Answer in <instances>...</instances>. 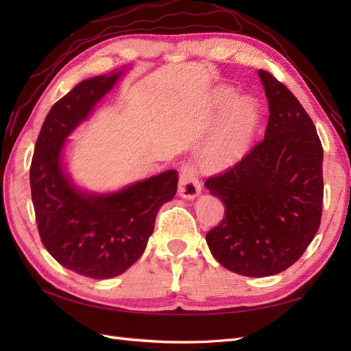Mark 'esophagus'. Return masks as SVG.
<instances>
[{"label":"esophagus","mask_w":351,"mask_h":351,"mask_svg":"<svg viewBox=\"0 0 351 351\" xmlns=\"http://www.w3.org/2000/svg\"><path fill=\"white\" fill-rule=\"evenodd\" d=\"M202 186L199 183L197 177L195 176L193 169L190 167H182L180 171V180H178V195L183 199L193 200L200 195Z\"/></svg>","instance_id":"obj_1"}]
</instances>
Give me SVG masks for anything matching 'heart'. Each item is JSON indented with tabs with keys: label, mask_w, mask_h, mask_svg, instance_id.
I'll list each match as a JSON object with an SVG mask.
<instances>
[{
	"label": "heart",
	"mask_w": 351,
	"mask_h": 351,
	"mask_svg": "<svg viewBox=\"0 0 351 351\" xmlns=\"http://www.w3.org/2000/svg\"><path fill=\"white\" fill-rule=\"evenodd\" d=\"M234 97V89H217L212 105H224L210 139L199 155V167L205 171H221L236 165L247 154L261 124L259 105L250 97Z\"/></svg>",
	"instance_id": "1"
}]
</instances>
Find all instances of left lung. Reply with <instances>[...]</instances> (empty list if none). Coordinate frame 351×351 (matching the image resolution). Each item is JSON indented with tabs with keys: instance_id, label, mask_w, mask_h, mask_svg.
<instances>
[{
	"instance_id": "1",
	"label": "left lung",
	"mask_w": 351,
	"mask_h": 351,
	"mask_svg": "<svg viewBox=\"0 0 351 351\" xmlns=\"http://www.w3.org/2000/svg\"><path fill=\"white\" fill-rule=\"evenodd\" d=\"M269 120L263 141L205 187L226 208L206 234L222 267L244 277H271L299 261L322 215L324 149L302 104L272 74L259 70Z\"/></svg>"
}]
</instances>
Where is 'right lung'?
<instances>
[{"mask_svg":"<svg viewBox=\"0 0 351 351\" xmlns=\"http://www.w3.org/2000/svg\"><path fill=\"white\" fill-rule=\"evenodd\" d=\"M127 70L83 80L52 105L30 165L32 200L42 243L62 267L93 280L121 275L142 256L159 208L177 192L176 169L114 192H89L69 173V137L89 120Z\"/></svg>","mask_w":351,"mask_h":351,"instance_id":"add662e5","label":"right lung"}]
</instances>
